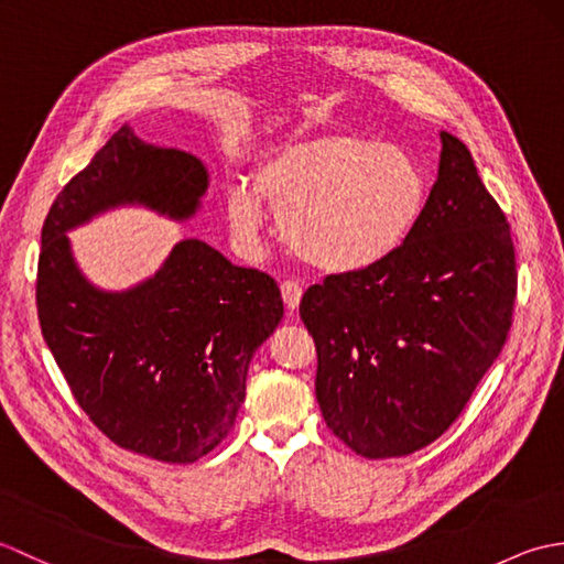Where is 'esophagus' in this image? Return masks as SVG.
Here are the masks:
<instances>
[{
	"label": "esophagus",
	"mask_w": 564,
	"mask_h": 564,
	"mask_svg": "<svg viewBox=\"0 0 564 564\" xmlns=\"http://www.w3.org/2000/svg\"><path fill=\"white\" fill-rule=\"evenodd\" d=\"M281 295H283V303H285V307L291 310H297V305H301V297H303V289H301V283H295V281H283L281 283Z\"/></svg>",
	"instance_id": "obj_1"
}]
</instances>
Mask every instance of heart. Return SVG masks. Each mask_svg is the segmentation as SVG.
I'll return each mask as SVG.
<instances>
[{
	"label": "heart",
	"mask_w": 564,
	"mask_h": 564,
	"mask_svg": "<svg viewBox=\"0 0 564 564\" xmlns=\"http://www.w3.org/2000/svg\"><path fill=\"white\" fill-rule=\"evenodd\" d=\"M429 178L406 148L356 133H319L271 150L254 184L225 191L232 235L251 247L268 203L293 254L327 273H351L388 259L426 208Z\"/></svg>",
	"instance_id": "heart-1"
}]
</instances>
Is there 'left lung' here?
<instances>
[{"mask_svg":"<svg viewBox=\"0 0 564 564\" xmlns=\"http://www.w3.org/2000/svg\"><path fill=\"white\" fill-rule=\"evenodd\" d=\"M511 230L473 154L443 130L438 176L412 235L373 267L310 285L315 394L364 458L429 446L473 398L511 329Z\"/></svg>","mask_w":564,"mask_h":564,"instance_id":"8db88e82","label":"left lung"}]
</instances>
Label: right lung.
Returning <instances> with one entry per match:
<instances>
[{"label":"right lung","mask_w":564,"mask_h":564,"mask_svg":"<svg viewBox=\"0 0 564 564\" xmlns=\"http://www.w3.org/2000/svg\"><path fill=\"white\" fill-rule=\"evenodd\" d=\"M206 188L198 158L123 126L59 191L41 232L35 303L47 349L99 431L162 463H194L230 434L251 356L283 317L279 285L182 239L148 281L101 291L67 232L118 206L188 220Z\"/></svg>","instance_id":"right-lung-1"}]
</instances>
